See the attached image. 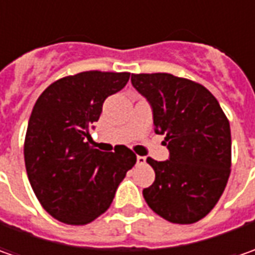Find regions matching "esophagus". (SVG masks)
<instances>
[{"label": "esophagus", "mask_w": 255, "mask_h": 255, "mask_svg": "<svg viewBox=\"0 0 255 255\" xmlns=\"http://www.w3.org/2000/svg\"><path fill=\"white\" fill-rule=\"evenodd\" d=\"M136 162H137V164H144V163H146V157L137 156V157H136Z\"/></svg>", "instance_id": "esophagus-1"}]
</instances>
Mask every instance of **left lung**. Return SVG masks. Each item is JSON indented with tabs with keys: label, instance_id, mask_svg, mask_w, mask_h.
Instances as JSON below:
<instances>
[{
	"label": "left lung",
	"instance_id": "8db88e82",
	"mask_svg": "<svg viewBox=\"0 0 255 255\" xmlns=\"http://www.w3.org/2000/svg\"><path fill=\"white\" fill-rule=\"evenodd\" d=\"M132 85L150 102L154 132L166 134L170 157H147L156 173L143 189L147 206L164 220L193 224L210 213L231 171L230 123L203 85L170 74H133Z\"/></svg>",
	"mask_w": 255,
	"mask_h": 255
}]
</instances>
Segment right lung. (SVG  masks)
Returning <instances> with one entry per match:
<instances>
[{
  "label": "right lung",
  "mask_w": 255,
  "mask_h": 255,
  "mask_svg": "<svg viewBox=\"0 0 255 255\" xmlns=\"http://www.w3.org/2000/svg\"><path fill=\"white\" fill-rule=\"evenodd\" d=\"M129 78V72L85 71L55 81L36 99L25 134V169L38 201L56 220L85 226L102 216L134 166L129 147L105 153L88 142L105 99Z\"/></svg>",
  "instance_id": "obj_1"
}]
</instances>
